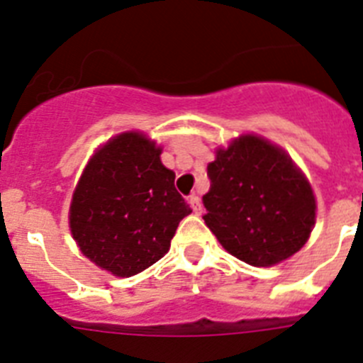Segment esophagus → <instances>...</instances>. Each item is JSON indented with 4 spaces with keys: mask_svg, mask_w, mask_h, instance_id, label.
<instances>
[{
    "mask_svg": "<svg viewBox=\"0 0 363 363\" xmlns=\"http://www.w3.org/2000/svg\"><path fill=\"white\" fill-rule=\"evenodd\" d=\"M189 205H191V209L196 214L201 211V200L196 196V194H192V196L189 198Z\"/></svg>",
    "mask_w": 363,
    "mask_h": 363,
    "instance_id": "obj_1",
    "label": "esophagus"
}]
</instances>
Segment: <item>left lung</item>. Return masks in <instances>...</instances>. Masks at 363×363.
<instances>
[{"label":"left lung","instance_id":"left-lung-1","mask_svg":"<svg viewBox=\"0 0 363 363\" xmlns=\"http://www.w3.org/2000/svg\"><path fill=\"white\" fill-rule=\"evenodd\" d=\"M205 223L225 251L255 267L291 258L309 240L316 200L309 179L280 147L243 134L207 165Z\"/></svg>","mask_w":363,"mask_h":363}]
</instances>
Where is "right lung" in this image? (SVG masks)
Wrapping results in <instances>:
<instances>
[{
  "label": "right lung",
  "instance_id": "add662e5",
  "mask_svg": "<svg viewBox=\"0 0 363 363\" xmlns=\"http://www.w3.org/2000/svg\"><path fill=\"white\" fill-rule=\"evenodd\" d=\"M160 154L145 134H118L89 160L72 194V238L114 277H134L163 258L178 223L192 213Z\"/></svg>",
  "mask_w": 363,
  "mask_h": 363
}]
</instances>
